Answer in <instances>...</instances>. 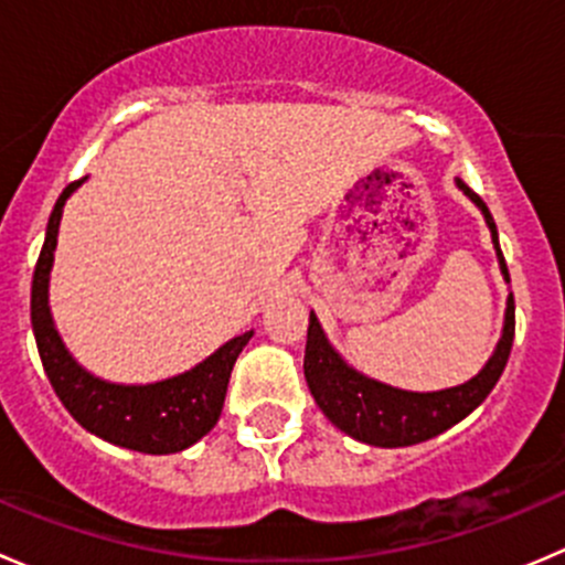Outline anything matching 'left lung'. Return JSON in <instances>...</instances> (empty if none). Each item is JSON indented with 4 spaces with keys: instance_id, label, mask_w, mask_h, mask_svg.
I'll return each mask as SVG.
<instances>
[{
    "instance_id": "1",
    "label": "left lung",
    "mask_w": 565,
    "mask_h": 565,
    "mask_svg": "<svg viewBox=\"0 0 565 565\" xmlns=\"http://www.w3.org/2000/svg\"><path fill=\"white\" fill-rule=\"evenodd\" d=\"M457 185L478 204V207H481L483 218H487L489 224V232H492L494 248H498L505 281H511L503 250H500L498 243V226H494L492 213H489L483 199L478 196L470 185H465L461 180H457ZM514 295H511L509 309H505L503 339H500L498 350L489 358L483 372L478 374V377H472L470 383L459 385V388L437 393H413L374 383V380L363 377L355 369L347 366V363L335 355L333 347L328 344L317 317L311 315L303 358L306 383H309L311 396H315L319 409H322L341 431H347V435L355 437V440L383 448L415 446V443L431 440V437H437L440 431L451 429L454 424H459L465 415H470L472 409L489 396V391L498 385L500 374H503L505 363H509L511 344H514Z\"/></svg>"
}]
</instances>
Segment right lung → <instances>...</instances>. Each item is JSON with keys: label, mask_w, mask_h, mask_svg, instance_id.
I'll list each match as a JSON object with an SVG mask.
<instances>
[{"label": "right lung", "mask_w": 565, "mask_h": 565, "mask_svg": "<svg viewBox=\"0 0 565 565\" xmlns=\"http://www.w3.org/2000/svg\"><path fill=\"white\" fill-rule=\"evenodd\" d=\"M82 180L56 199L32 276V330L49 383L67 413L87 431L141 454H177L202 440L218 424L232 366L254 330L226 341L218 352L180 377L156 385H114L84 372L56 335L49 311V273L54 262L62 207Z\"/></svg>", "instance_id": "right-lung-1"}]
</instances>
